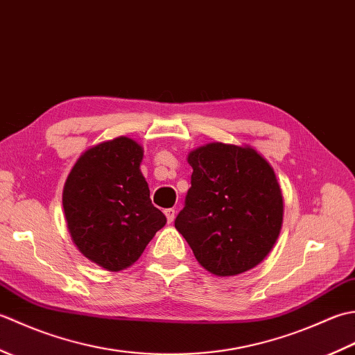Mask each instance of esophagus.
I'll return each mask as SVG.
<instances>
[{"label":"esophagus","instance_id":"34e87169","mask_svg":"<svg viewBox=\"0 0 355 355\" xmlns=\"http://www.w3.org/2000/svg\"><path fill=\"white\" fill-rule=\"evenodd\" d=\"M164 215H166V218H168L169 224L173 223V220H175V209H166Z\"/></svg>","mask_w":355,"mask_h":355}]
</instances>
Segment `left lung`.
<instances>
[{
	"label": "left lung",
	"mask_w": 355,
	"mask_h": 355,
	"mask_svg": "<svg viewBox=\"0 0 355 355\" xmlns=\"http://www.w3.org/2000/svg\"><path fill=\"white\" fill-rule=\"evenodd\" d=\"M192 166L175 229L202 268L218 277L254 268L284 221V197L271 164L254 148L214 141L187 155Z\"/></svg>",
	"instance_id": "8db88e82"
}]
</instances>
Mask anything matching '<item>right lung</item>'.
<instances>
[{"mask_svg":"<svg viewBox=\"0 0 355 355\" xmlns=\"http://www.w3.org/2000/svg\"><path fill=\"white\" fill-rule=\"evenodd\" d=\"M143 148L120 135L82 154L65 180L62 206L78 250L108 271L137 261L166 216L149 198Z\"/></svg>","mask_w":355,"mask_h":355,"instance_id":"add662e5","label":"right lung"}]
</instances>
